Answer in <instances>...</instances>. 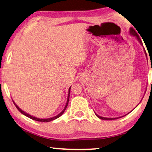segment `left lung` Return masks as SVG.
<instances>
[{
  "mask_svg": "<svg viewBox=\"0 0 152 152\" xmlns=\"http://www.w3.org/2000/svg\"><path fill=\"white\" fill-rule=\"evenodd\" d=\"M130 35H132V36H134V37H135L136 38H137V40L139 41V43L140 44H141L142 46V42H141V39H140L139 38V36L137 35V32H136V31L134 30V29H133L132 28H130ZM143 49H144V53H145V55H146V57H147V59H148V56H147V54H146V52H145V48H143ZM145 92H146V91H145ZM142 98H143V97H142ZM142 100V99H141ZM138 106V105H137ZM137 106H136V107H137ZM135 107V108H136ZM134 110V109H133ZM131 112V111H130ZM95 114H96V115L97 117H98V118H99V119H103V120H113V119H119V118H120V117H115V118H108V117H101V116H99V115H97L96 113H95Z\"/></svg>",
  "mask_w": 152,
  "mask_h": 152,
  "instance_id": "8db88e82",
  "label": "left lung"
}]
</instances>
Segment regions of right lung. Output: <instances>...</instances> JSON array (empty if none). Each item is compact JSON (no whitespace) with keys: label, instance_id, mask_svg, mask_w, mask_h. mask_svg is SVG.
<instances>
[{"label":"right lung","instance_id":"obj_1","mask_svg":"<svg viewBox=\"0 0 152 152\" xmlns=\"http://www.w3.org/2000/svg\"><path fill=\"white\" fill-rule=\"evenodd\" d=\"M70 89H71V87H70L69 88V91H68V95H67V102H66V104H65V108H63V110H62L61 112V113H59V114H58L57 115H56V116H54V117H50V118H47V119H40V118H37V117H34V116H33V115H31L30 114H28V113H26V112H24V110H22V109H20V108H19V106H18L16 104H15V103L14 102V101L13 100V104H14L15 106H16V108H18V110H19V111H20V113H21L22 114H23L24 115H25V116L28 117V118H31V119H33V120H35V121H42V122H49V121H53V120H54V119H56L58 118V117L61 116V115L63 114V113L65 112V109H66V108H67V104H68V102H69Z\"/></svg>","mask_w":152,"mask_h":152}]
</instances>
